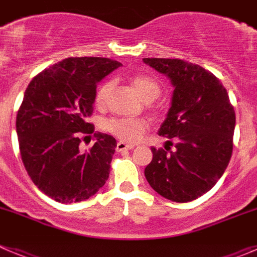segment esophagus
Segmentation results:
<instances>
[{"label": "esophagus", "instance_id": "obj_1", "mask_svg": "<svg viewBox=\"0 0 257 257\" xmlns=\"http://www.w3.org/2000/svg\"><path fill=\"white\" fill-rule=\"evenodd\" d=\"M134 148V145H128L123 142H118L117 147H115V151L117 152H124V151H130V149Z\"/></svg>", "mask_w": 257, "mask_h": 257}]
</instances>
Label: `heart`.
Here are the masks:
<instances>
[{"mask_svg":"<svg viewBox=\"0 0 257 257\" xmlns=\"http://www.w3.org/2000/svg\"><path fill=\"white\" fill-rule=\"evenodd\" d=\"M131 85L136 94L142 97L143 100L149 103L160 96L161 86L156 79L144 74H136L131 78ZM113 87L112 82H104L97 87L94 96V103L97 108H104L106 99ZM148 127V122L142 118H123V117H110L101 122V128L109 135L114 136L115 139L123 143H136L140 140L143 134Z\"/></svg>","mask_w":257,"mask_h":257,"instance_id":"obj_1","label":"heart"}]
</instances>
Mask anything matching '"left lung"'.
<instances>
[{"mask_svg":"<svg viewBox=\"0 0 257 257\" xmlns=\"http://www.w3.org/2000/svg\"><path fill=\"white\" fill-rule=\"evenodd\" d=\"M145 64L171 79V106L160 136L175 149L153 147L145 167L149 185L170 201L190 202L222 176L233 152L234 108L225 87L205 68L181 59L145 58Z\"/></svg>","mask_w":257,"mask_h":257,"instance_id":"left-lung-1","label":"left lung"}]
</instances>
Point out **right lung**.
<instances>
[{
  "label": "right lung",
  "mask_w": 257,
  "mask_h": 257,
  "mask_svg": "<svg viewBox=\"0 0 257 257\" xmlns=\"http://www.w3.org/2000/svg\"><path fill=\"white\" fill-rule=\"evenodd\" d=\"M119 65L108 58H68L38 73L24 92L17 115L20 156L36 187L54 201H85L108 180L114 138L94 134L96 143L85 152L79 144L94 133L87 118L97 82Z\"/></svg>",
  "instance_id": "obj_1"
}]
</instances>
